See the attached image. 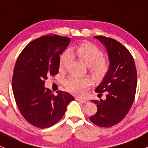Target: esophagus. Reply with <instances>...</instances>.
Segmentation results:
<instances>
[{
  "instance_id": "obj_1",
  "label": "esophagus",
  "mask_w": 148,
  "mask_h": 148,
  "mask_svg": "<svg viewBox=\"0 0 148 148\" xmlns=\"http://www.w3.org/2000/svg\"><path fill=\"white\" fill-rule=\"evenodd\" d=\"M75 100H77V101H79L80 102V103H88V100H86V99H83V98H80V97H76Z\"/></svg>"
}]
</instances>
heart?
Instances as JSON below:
<instances>
[{"instance_id": "heart-1", "label": "heart", "mask_w": 148, "mask_h": 148, "mask_svg": "<svg viewBox=\"0 0 148 148\" xmlns=\"http://www.w3.org/2000/svg\"><path fill=\"white\" fill-rule=\"evenodd\" d=\"M70 54L75 55L79 60L90 67V72L95 81H101L110 70L109 63L103 58V53L90 42H83L65 52L59 59V68H64L70 59ZM65 85L71 93L81 95L91 85V80L88 77H77L72 76L65 82Z\"/></svg>"}]
</instances>
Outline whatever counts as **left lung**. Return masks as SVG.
Instances as JSON below:
<instances>
[{
  "mask_svg": "<svg viewBox=\"0 0 148 148\" xmlns=\"http://www.w3.org/2000/svg\"><path fill=\"white\" fill-rule=\"evenodd\" d=\"M105 45L110 60V70L95 89L105 100H91L97 104V110L90 120L100 127H109L119 123L128 113L135 99L137 88V71L134 59L128 50L115 39L95 36Z\"/></svg>",
  "mask_w": 148,
  "mask_h": 148,
  "instance_id": "1",
  "label": "left lung"
}]
</instances>
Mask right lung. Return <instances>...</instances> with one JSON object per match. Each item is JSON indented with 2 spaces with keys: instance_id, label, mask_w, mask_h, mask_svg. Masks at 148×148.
<instances>
[{
  "instance_id": "1",
  "label": "right lung",
  "mask_w": 148,
  "mask_h": 148,
  "mask_svg": "<svg viewBox=\"0 0 148 148\" xmlns=\"http://www.w3.org/2000/svg\"><path fill=\"white\" fill-rule=\"evenodd\" d=\"M71 38L58 35L42 36L24 48L15 65L12 88L21 115L32 125L47 128L59 121L75 100L64 91L57 95L44 87L48 77L58 73L60 55Z\"/></svg>"
}]
</instances>
